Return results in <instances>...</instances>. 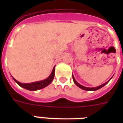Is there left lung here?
Segmentation results:
<instances>
[{
  "mask_svg": "<svg viewBox=\"0 0 123 123\" xmlns=\"http://www.w3.org/2000/svg\"><path fill=\"white\" fill-rule=\"evenodd\" d=\"M73 79L74 82L75 84H76V85L77 86H78V87H80V88H81V89H82L85 90V91H97V90L99 89H100V88H102V87H104V86L106 85V84L108 83V82H109L110 81V79L109 81H107V82H105V83L103 84H102V85L99 86L97 87H92V88H91V87H84V86H83L81 85V84H79L78 83V82H77L76 81V79H74V78L73 75Z\"/></svg>",
  "mask_w": 123,
  "mask_h": 123,
  "instance_id": "8db88e82",
  "label": "left lung"
}]
</instances>
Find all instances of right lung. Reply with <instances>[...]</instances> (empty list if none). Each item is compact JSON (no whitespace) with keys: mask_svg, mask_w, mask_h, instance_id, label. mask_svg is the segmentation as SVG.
Segmentation results:
<instances>
[{"mask_svg":"<svg viewBox=\"0 0 123 123\" xmlns=\"http://www.w3.org/2000/svg\"><path fill=\"white\" fill-rule=\"evenodd\" d=\"M54 76H55V67H54L53 70H52V73L50 74L49 77L48 78H47L46 79H45V80H43V81L32 82V83L23 84L17 81L13 78V79H14V81L17 82L19 86L25 88L26 89L29 90V91H37V90L41 89H43L44 87L47 86L49 84H50L52 82V81H53V79L54 78Z\"/></svg>","mask_w":123,"mask_h":123,"instance_id":"add662e5","label":"right lung"}]
</instances>
